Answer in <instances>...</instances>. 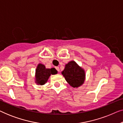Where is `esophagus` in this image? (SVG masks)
<instances>
[{
    "label": "esophagus",
    "instance_id": "1",
    "mask_svg": "<svg viewBox=\"0 0 123 123\" xmlns=\"http://www.w3.org/2000/svg\"><path fill=\"white\" fill-rule=\"evenodd\" d=\"M55 68H56V69L58 70V72H60V69H59V67H55Z\"/></svg>",
    "mask_w": 123,
    "mask_h": 123
}]
</instances>
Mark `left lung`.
<instances>
[{
  "label": "left lung",
  "mask_w": 123,
  "mask_h": 123,
  "mask_svg": "<svg viewBox=\"0 0 123 123\" xmlns=\"http://www.w3.org/2000/svg\"><path fill=\"white\" fill-rule=\"evenodd\" d=\"M62 74L65 80L73 88H78L83 85L85 80V71L74 61H70L65 65Z\"/></svg>",
  "instance_id": "left-lung-1"
}]
</instances>
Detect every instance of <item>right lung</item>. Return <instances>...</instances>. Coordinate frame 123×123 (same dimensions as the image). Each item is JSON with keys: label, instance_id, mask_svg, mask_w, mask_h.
Here are the masks:
<instances>
[{"label": "right lung", "instance_id": "right-lung-1", "mask_svg": "<svg viewBox=\"0 0 123 123\" xmlns=\"http://www.w3.org/2000/svg\"><path fill=\"white\" fill-rule=\"evenodd\" d=\"M57 73L58 71L55 69V68H46L44 65L38 64L35 72V82L37 85H45L51 74L54 75Z\"/></svg>", "mask_w": 123, "mask_h": 123}]
</instances>
